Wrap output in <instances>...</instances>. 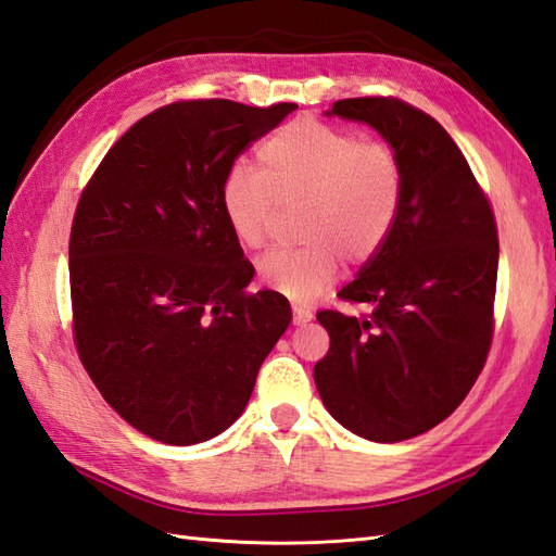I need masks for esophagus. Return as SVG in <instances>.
<instances>
[{"label":"esophagus","instance_id":"obj_1","mask_svg":"<svg viewBox=\"0 0 556 556\" xmlns=\"http://www.w3.org/2000/svg\"><path fill=\"white\" fill-rule=\"evenodd\" d=\"M291 309H293V321H295V325H305V321L313 319V313H309V309H305V307H301V305L293 303Z\"/></svg>","mask_w":556,"mask_h":556}]
</instances>
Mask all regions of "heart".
<instances>
[{"mask_svg":"<svg viewBox=\"0 0 556 556\" xmlns=\"http://www.w3.org/2000/svg\"><path fill=\"white\" fill-rule=\"evenodd\" d=\"M405 191L397 151L383 139H359L321 121H299L269 137L255 167L225 179L223 211L247 249L269 241L283 208L299 213L301 247L263 255L265 287L305 303L337 277L341 257L367 263L389 239Z\"/></svg>","mask_w":556,"mask_h":556,"instance_id":"heart-1","label":"heart"}]
</instances>
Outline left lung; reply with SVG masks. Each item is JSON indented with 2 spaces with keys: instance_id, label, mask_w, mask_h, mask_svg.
Here are the masks:
<instances>
[{
  "instance_id": "1",
  "label": "left lung",
  "mask_w": 556,
  "mask_h": 556,
  "mask_svg": "<svg viewBox=\"0 0 556 556\" xmlns=\"http://www.w3.org/2000/svg\"><path fill=\"white\" fill-rule=\"evenodd\" d=\"M397 151L405 191L395 225L339 291L367 313H317L329 351L315 383L331 417L397 443L453 415L485 365L495 331L497 225L464 153L429 113L395 97L341 99Z\"/></svg>"
}]
</instances>
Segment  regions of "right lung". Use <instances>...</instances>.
I'll return each mask as SVG.
<instances>
[{
	"label": "right lung",
	"instance_id": "add662e5",
	"mask_svg": "<svg viewBox=\"0 0 556 556\" xmlns=\"http://www.w3.org/2000/svg\"><path fill=\"white\" fill-rule=\"evenodd\" d=\"M295 111L187 99L137 121L77 201L71 305L77 357L137 431L193 445L235 424L291 321L223 211L231 165Z\"/></svg>",
	"mask_w": 556,
	"mask_h": 556
}]
</instances>
